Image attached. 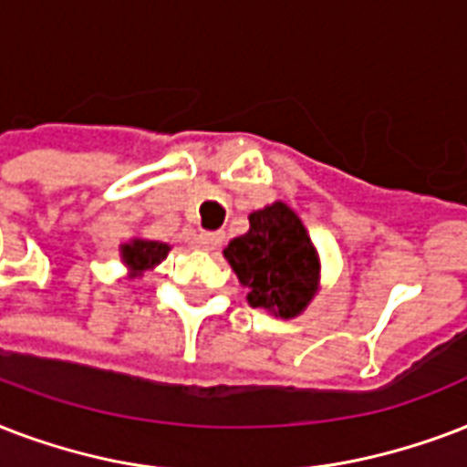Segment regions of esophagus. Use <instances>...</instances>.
Returning <instances> with one entry per match:
<instances>
[{"instance_id":"1","label":"esophagus","mask_w":467,"mask_h":467,"mask_svg":"<svg viewBox=\"0 0 467 467\" xmlns=\"http://www.w3.org/2000/svg\"><path fill=\"white\" fill-rule=\"evenodd\" d=\"M222 234H212V231H204V234H200V238H197V244H200L204 251H216V248L222 245Z\"/></svg>"}]
</instances>
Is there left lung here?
I'll return each mask as SVG.
<instances>
[{
    "mask_svg": "<svg viewBox=\"0 0 467 467\" xmlns=\"http://www.w3.org/2000/svg\"><path fill=\"white\" fill-rule=\"evenodd\" d=\"M251 229L223 248L248 305L292 319L306 309L319 287V255L305 223L285 202L248 216Z\"/></svg>",
    "mask_w": 467,
    "mask_h": 467,
    "instance_id": "left-lung-1",
    "label": "left lung"
}]
</instances>
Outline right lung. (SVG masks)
Masks as SVG:
<instances>
[{
    "label": "right lung",
    "instance_id": "1",
    "mask_svg": "<svg viewBox=\"0 0 467 467\" xmlns=\"http://www.w3.org/2000/svg\"><path fill=\"white\" fill-rule=\"evenodd\" d=\"M170 245L161 241H143V238H133L129 244L121 245V263L131 270V277L153 270L161 260H165Z\"/></svg>",
    "mask_w": 467,
    "mask_h": 467
}]
</instances>
